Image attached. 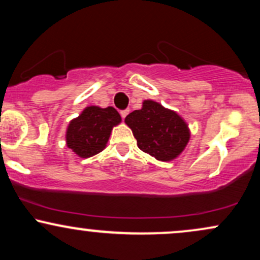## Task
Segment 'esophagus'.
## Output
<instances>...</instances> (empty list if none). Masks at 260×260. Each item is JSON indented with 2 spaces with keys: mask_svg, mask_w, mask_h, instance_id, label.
Instances as JSON below:
<instances>
[{
  "mask_svg": "<svg viewBox=\"0 0 260 260\" xmlns=\"http://www.w3.org/2000/svg\"><path fill=\"white\" fill-rule=\"evenodd\" d=\"M120 113H121V117L124 120V118H126V116L128 115V113H129V110H122Z\"/></svg>",
  "mask_w": 260,
  "mask_h": 260,
  "instance_id": "34e87169",
  "label": "esophagus"
}]
</instances>
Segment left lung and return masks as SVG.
<instances>
[{
    "instance_id": "left-lung-1",
    "label": "left lung",
    "mask_w": 260,
    "mask_h": 260,
    "mask_svg": "<svg viewBox=\"0 0 260 260\" xmlns=\"http://www.w3.org/2000/svg\"><path fill=\"white\" fill-rule=\"evenodd\" d=\"M124 122L132 129L140 150L160 161L176 159L190 138L183 118L153 100L143 101L142 109L131 112Z\"/></svg>"
}]
</instances>
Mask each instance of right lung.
Segmentation results:
<instances>
[{"instance_id":"right-lung-1","label":"right lung","mask_w":260,"mask_h":260,"mask_svg":"<svg viewBox=\"0 0 260 260\" xmlns=\"http://www.w3.org/2000/svg\"><path fill=\"white\" fill-rule=\"evenodd\" d=\"M122 121L112 106H88L70 122L66 132L67 147L79 157H90L105 149L112 128Z\"/></svg>"}]
</instances>
